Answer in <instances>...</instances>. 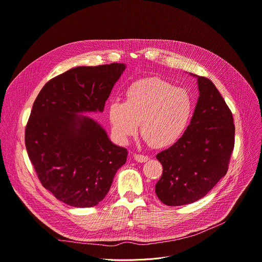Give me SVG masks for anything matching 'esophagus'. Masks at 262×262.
Here are the masks:
<instances>
[{
  "label": "esophagus",
  "instance_id": "obj_1",
  "mask_svg": "<svg viewBox=\"0 0 262 262\" xmlns=\"http://www.w3.org/2000/svg\"><path fill=\"white\" fill-rule=\"evenodd\" d=\"M134 159H135L137 162H140V163H144V162H147L149 158H148L147 156H144V155H139V154H135V155H134Z\"/></svg>",
  "mask_w": 262,
  "mask_h": 262
}]
</instances>
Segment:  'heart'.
I'll list each match as a JSON object with an SVG mask.
<instances>
[{
  "mask_svg": "<svg viewBox=\"0 0 262 262\" xmlns=\"http://www.w3.org/2000/svg\"><path fill=\"white\" fill-rule=\"evenodd\" d=\"M193 114L190 94L160 78L141 79L132 83L124 102L113 101L108 118L116 137L126 141L141 133L157 148L168 147L186 132Z\"/></svg>",
  "mask_w": 262,
  "mask_h": 262,
  "instance_id": "b5f03b06",
  "label": "heart"
}]
</instances>
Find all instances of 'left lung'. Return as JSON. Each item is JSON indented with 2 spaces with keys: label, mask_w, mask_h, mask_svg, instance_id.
I'll use <instances>...</instances> for the list:
<instances>
[{
  "label": "left lung",
  "mask_w": 262,
  "mask_h": 262,
  "mask_svg": "<svg viewBox=\"0 0 262 262\" xmlns=\"http://www.w3.org/2000/svg\"><path fill=\"white\" fill-rule=\"evenodd\" d=\"M190 75L200 92L191 121L178 142L156 156L163 166L156 194L167 206L204 198L226 176L234 148L233 117L221 93L208 78Z\"/></svg>",
  "instance_id": "1"
}]
</instances>
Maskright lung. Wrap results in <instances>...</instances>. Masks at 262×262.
Listing matches in <instances>:
<instances>
[{
	"mask_svg": "<svg viewBox=\"0 0 262 262\" xmlns=\"http://www.w3.org/2000/svg\"><path fill=\"white\" fill-rule=\"evenodd\" d=\"M124 63L76 67L47 82L25 130L29 159L41 185L62 203L98 205L107 194L127 150L85 113H102Z\"/></svg>",
	"mask_w": 262,
	"mask_h": 262,
	"instance_id": "right-lung-1",
	"label": "right lung"
}]
</instances>
